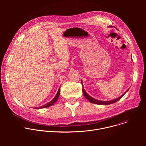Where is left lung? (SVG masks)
I'll list each match as a JSON object with an SVG mask.
<instances>
[{
    "label": "left lung",
    "instance_id": "left-lung-1",
    "mask_svg": "<svg viewBox=\"0 0 146 146\" xmlns=\"http://www.w3.org/2000/svg\"><path fill=\"white\" fill-rule=\"evenodd\" d=\"M110 28H112L113 27H110ZM81 84L82 85V80H81ZM129 90V88L128 90H127V91H126L125 92V93H123L121 96H120L119 98H116L115 99H113V100H109V101H103V100H98V99H96L95 98H93L92 97H91L90 95H89L87 92L86 91H85L84 88V87L82 86V92L83 94H84V96L86 97V98L89 100V102H90L91 103H94V104H97V105H110V104H112V103H114L115 102H116L117 101L119 100L125 94L127 93V92L128 91V90Z\"/></svg>",
    "mask_w": 146,
    "mask_h": 146
}]
</instances>
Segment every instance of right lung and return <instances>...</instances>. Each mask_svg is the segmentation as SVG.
Wrapping results in <instances>:
<instances>
[{"label": "right lung", "mask_w": 146, "mask_h": 146, "mask_svg": "<svg viewBox=\"0 0 146 146\" xmlns=\"http://www.w3.org/2000/svg\"><path fill=\"white\" fill-rule=\"evenodd\" d=\"M59 95H60V88H59L58 91L56 95L55 96V97L54 98V99L52 100H51L48 103H46V105H43V106H40V107H37V108H35V109H44V108H48L50 106H52L57 101V100H58V99L59 96Z\"/></svg>", "instance_id": "obj_1"}]
</instances>
